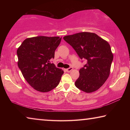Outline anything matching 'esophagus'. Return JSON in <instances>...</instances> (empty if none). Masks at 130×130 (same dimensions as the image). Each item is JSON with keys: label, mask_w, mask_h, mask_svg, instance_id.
<instances>
[{"label": "esophagus", "mask_w": 130, "mask_h": 130, "mask_svg": "<svg viewBox=\"0 0 130 130\" xmlns=\"http://www.w3.org/2000/svg\"><path fill=\"white\" fill-rule=\"evenodd\" d=\"M73 69V68H72V67H70V68H68V69H66V71H67V72H71L72 70Z\"/></svg>", "instance_id": "34e87169"}]
</instances>
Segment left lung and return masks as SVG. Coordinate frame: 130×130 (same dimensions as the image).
Listing matches in <instances>:
<instances>
[{
	"label": "left lung",
	"instance_id": "obj_1",
	"mask_svg": "<svg viewBox=\"0 0 130 130\" xmlns=\"http://www.w3.org/2000/svg\"><path fill=\"white\" fill-rule=\"evenodd\" d=\"M87 64L79 70L75 85L86 93L97 91L104 84L110 74L113 54L107 41L93 32H82L63 37Z\"/></svg>",
	"mask_w": 130,
	"mask_h": 130
}]
</instances>
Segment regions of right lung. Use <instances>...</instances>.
Here are the masks:
<instances>
[{
    "mask_svg": "<svg viewBox=\"0 0 130 130\" xmlns=\"http://www.w3.org/2000/svg\"><path fill=\"white\" fill-rule=\"evenodd\" d=\"M61 37L38 36L24 40L17 50L18 65L24 78L36 91L47 92L59 84L63 70L50 60Z\"/></svg>",
    "mask_w": 130,
    "mask_h": 130,
    "instance_id": "right-lung-1",
    "label": "right lung"
}]
</instances>
